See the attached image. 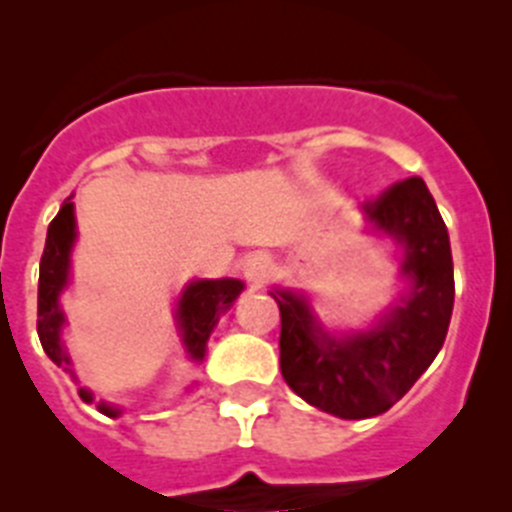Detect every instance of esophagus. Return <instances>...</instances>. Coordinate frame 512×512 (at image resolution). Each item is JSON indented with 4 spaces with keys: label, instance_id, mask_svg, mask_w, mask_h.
<instances>
[{
    "label": "esophagus",
    "instance_id": "1",
    "mask_svg": "<svg viewBox=\"0 0 512 512\" xmlns=\"http://www.w3.org/2000/svg\"><path fill=\"white\" fill-rule=\"evenodd\" d=\"M271 271H274V261L266 253H253L243 264V277L251 287H261L271 277Z\"/></svg>",
    "mask_w": 512,
    "mask_h": 512
}]
</instances>
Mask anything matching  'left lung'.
I'll use <instances>...</instances> for the list:
<instances>
[{
	"instance_id": "8db88e82",
	"label": "left lung",
	"mask_w": 512,
	"mask_h": 512,
	"mask_svg": "<svg viewBox=\"0 0 512 512\" xmlns=\"http://www.w3.org/2000/svg\"><path fill=\"white\" fill-rule=\"evenodd\" d=\"M364 225L402 248L400 277L408 282V292L377 323L330 333L305 292H269L282 312L284 382L312 408L343 420L374 418L402 400L441 351L454 310L449 230L420 176L366 202Z\"/></svg>"
}]
</instances>
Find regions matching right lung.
I'll return each instance as SVG.
<instances>
[{
  "mask_svg": "<svg viewBox=\"0 0 512 512\" xmlns=\"http://www.w3.org/2000/svg\"><path fill=\"white\" fill-rule=\"evenodd\" d=\"M71 197L63 202L58 215L53 217V223L48 225L38 279V336L48 359L61 366L63 372H69L74 382H79L69 348L61 338V330L66 325V315L61 310V295L63 289L69 287L71 251H74L76 243V215ZM241 292V279H194L182 289V295L176 300L174 320L189 361H194V364L205 361L207 341H210L217 320H220L223 312L233 307ZM79 395L84 402H94L92 390H87V387H79ZM97 410L107 418H117L122 413L117 405H110L104 400L99 402Z\"/></svg>",
  "mask_w": 512,
  "mask_h": 512,
  "instance_id": "1",
  "label": "right lung"
}]
</instances>
